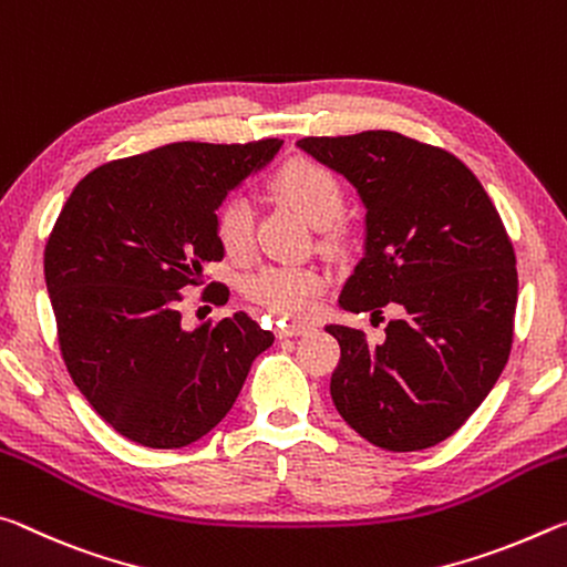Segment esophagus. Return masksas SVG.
Wrapping results in <instances>:
<instances>
[{
    "instance_id": "obj_1",
    "label": "esophagus",
    "mask_w": 567,
    "mask_h": 567,
    "mask_svg": "<svg viewBox=\"0 0 567 567\" xmlns=\"http://www.w3.org/2000/svg\"><path fill=\"white\" fill-rule=\"evenodd\" d=\"M313 327L311 323H299V321H291L286 323V327H281V331H278V337L286 339V337H303V333H309Z\"/></svg>"
}]
</instances>
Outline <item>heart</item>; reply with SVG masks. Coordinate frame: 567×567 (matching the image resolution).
Here are the masks:
<instances>
[{"instance_id": "1", "label": "heart", "mask_w": 567, "mask_h": 567, "mask_svg": "<svg viewBox=\"0 0 567 567\" xmlns=\"http://www.w3.org/2000/svg\"><path fill=\"white\" fill-rule=\"evenodd\" d=\"M271 190L289 203L293 210L319 228L323 246H339L344 226L339 216L344 213L347 193L341 178L327 165L311 157H293L274 173ZM216 238L223 254L244 261L254 250V213L248 200L230 196L216 213ZM327 289V274L317 266L274 264L258 268L244 284L250 301L266 306L278 317L306 319L317 311L319 296Z\"/></svg>"}]
</instances>
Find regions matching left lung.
Returning a JSON list of instances; mask_svg holds the SVG:
<instances>
[{"instance_id":"1","label":"left lung","mask_w":567,"mask_h":567,"mask_svg":"<svg viewBox=\"0 0 567 567\" xmlns=\"http://www.w3.org/2000/svg\"><path fill=\"white\" fill-rule=\"evenodd\" d=\"M301 151L354 183L367 254L339 303L382 317V341L329 323L341 347L331 399L351 430L389 452L452 437L507 364L515 337V248L487 190L437 145L392 130L303 137Z\"/></svg>"}]
</instances>
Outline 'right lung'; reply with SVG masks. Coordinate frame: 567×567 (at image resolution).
Listing matches in <instances>:
<instances>
[{
  "label": "right lung",
  "instance_id": "right-lung-1",
  "mask_svg": "<svg viewBox=\"0 0 567 567\" xmlns=\"http://www.w3.org/2000/svg\"><path fill=\"white\" fill-rule=\"evenodd\" d=\"M278 147V137L171 143L100 165L62 206L44 281L64 367L130 442L175 450L200 440L274 344L246 311L185 331L178 303L185 286L203 284V264L223 258L220 200Z\"/></svg>",
  "mask_w": 567,
  "mask_h": 567
}]
</instances>
